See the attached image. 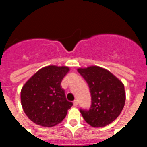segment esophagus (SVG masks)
Here are the masks:
<instances>
[{
  "instance_id": "34e87169",
  "label": "esophagus",
  "mask_w": 147,
  "mask_h": 147,
  "mask_svg": "<svg viewBox=\"0 0 147 147\" xmlns=\"http://www.w3.org/2000/svg\"><path fill=\"white\" fill-rule=\"evenodd\" d=\"M78 101H77V100H75V101H73V105L75 107H77L78 106Z\"/></svg>"
}]
</instances>
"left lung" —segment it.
Returning <instances> with one entry per match:
<instances>
[{
	"mask_svg": "<svg viewBox=\"0 0 147 147\" xmlns=\"http://www.w3.org/2000/svg\"><path fill=\"white\" fill-rule=\"evenodd\" d=\"M78 71L88 84L91 95L89 110L80 109L84 120L94 127L110 124L124 107V84L112 72L98 66L78 68Z\"/></svg>",
	"mask_w": 147,
	"mask_h": 147,
	"instance_id": "obj_1",
	"label": "left lung"
}]
</instances>
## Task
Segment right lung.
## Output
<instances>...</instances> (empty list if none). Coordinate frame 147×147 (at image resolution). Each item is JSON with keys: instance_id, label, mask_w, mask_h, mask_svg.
<instances>
[{"instance_id": "1", "label": "right lung", "mask_w": 147, "mask_h": 147, "mask_svg": "<svg viewBox=\"0 0 147 147\" xmlns=\"http://www.w3.org/2000/svg\"><path fill=\"white\" fill-rule=\"evenodd\" d=\"M69 71L66 66H46L24 83L21 90V104L31 121L43 127H52L64 120L73 105L67 100L61 86Z\"/></svg>"}]
</instances>
